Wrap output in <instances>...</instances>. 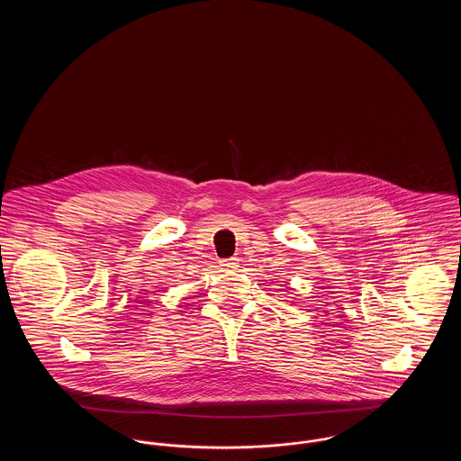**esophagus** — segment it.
<instances>
[{"label":"esophagus","instance_id":"34e87169","mask_svg":"<svg viewBox=\"0 0 461 461\" xmlns=\"http://www.w3.org/2000/svg\"><path fill=\"white\" fill-rule=\"evenodd\" d=\"M221 266L224 269H237L239 267V259L237 258H228V259H222Z\"/></svg>","mask_w":461,"mask_h":461}]
</instances>
